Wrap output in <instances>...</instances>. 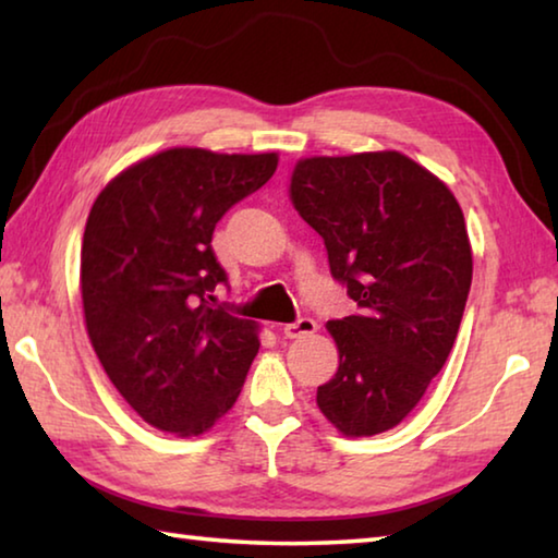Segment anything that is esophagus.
<instances>
[{"mask_svg": "<svg viewBox=\"0 0 558 558\" xmlns=\"http://www.w3.org/2000/svg\"><path fill=\"white\" fill-rule=\"evenodd\" d=\"M317 332V323L313 317H300L298 323H290L282 327V335H286L288 339H302L307 335H315Z\"/></svg>", "mask_w": 558, "mask_h": 558, "instance_id": "obj_1", "label": "esophagus"}]
</instances>
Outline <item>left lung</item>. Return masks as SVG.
I'll use <instances>...</instances> for the list:
<instances>
[{
  "label": "left lung",
  "instance_id": "obj_1",
  "mask_svg": "<svg viewBox=\"0 0 558 558\" xmlns=\"http://www.w3.org/2000/svg\"><path fill=\"white\" fill-rule=\"evenodd\" d=\"M290 202L323 235L356 315L327 323L339 366L317 389L347 438L391 430L442 369L472 282L465 216L450 189L396 149L305 157Z\"/></svg>",
  "mask_w": 558,
  "mask_h": 558
}]
</instances>
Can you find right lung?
<instances>
[{"instance_id":"obj_1","label":"right lung","mask_w":558,"mask_h":558,"mask_svg":"<svg viewBox=\"0 0 558 558\" xmlns=\"http://www.w3.org/2000/svg\"><path fill=\"white\" fill-rule=\"evenodd\" d=\"M276 167L278 153L172 147L122 169L93 202L83 317L108 379L149 426L202 436L239 399L258 325L209 305L226 282L211 235Z\"/></svg>"}]
</instances>
